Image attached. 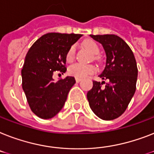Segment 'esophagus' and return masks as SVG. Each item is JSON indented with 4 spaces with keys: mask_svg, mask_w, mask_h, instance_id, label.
<instances>
[{
    "mask_svg": "<svg viewBox=\"0 0 154 154\" xmlns=\"http://www.w3.org/2000/svg\"><path fill=\"white\" fill-rule=\"evenodd\" d=\"M81 81V78H77V77H76V81H77V83H78V82H80Z\"/></svg>",
    "mask_w": 154,
    "mask_h": 154,
    "instance_id": "esophagus-1",
    "label": "esophagus"
}]
</instances>
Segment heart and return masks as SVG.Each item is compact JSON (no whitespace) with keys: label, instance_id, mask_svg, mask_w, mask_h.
<instances>
[{"label":"heart","instance_id":"heart-1","mask_svg":"<svg viewBox=\"0 0 154 154\" xmlns=\"http://www.w3.org/2000/svg\"><path fill=\"white\" fill-rule=\"evenodd\" d=\"M84 47L88 51H90L92 54H98L100 53V48L94 41L90 40V39L85 40L84 42ZM75 53H76V46L73 45L69 49L68 52L66 54V61L68 62H73L75 57ZM96 69H97L93 65L76 63L69 68V73L77 78H85L88 75L94 73L96 72Z\"/></svg>","mask_w":154,"mask_h":154}]
</instances>
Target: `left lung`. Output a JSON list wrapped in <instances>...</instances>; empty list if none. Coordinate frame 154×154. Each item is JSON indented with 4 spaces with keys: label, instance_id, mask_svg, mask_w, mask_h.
<instances>
[{
    "label": "left lung",
    "instance_id": "obj_1",
    "mask_svg": "<svg viewBox=\"0 0 154 154\" xmlns=\"http://www.w3.org/2000/svg\"><path fill=\"white\" fill-rule=\"evenodd\" d=\"M105 51L106 66L99 77L105 81H93L87 93L89 106L99 118L112 120L126 111L136 90L138 68L134 55L122 38L116 35H90ZM103 83L106 84L102 87Z\"/></svg>",
    "mask_w": 154,
    "mask_h": 154
}]
</instances>
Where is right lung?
Segmentation results:
<instances>
[{
	"label": "right lung",
	"mask_w": 154,
	"mask_h": 154,
	"mask_svg": "<svg viewBox=\"0 0 154 154\" xmlns=\"http://www.w3.org/2000/svg\"><path fill=\"white\" fill-rule=\"evenodd\" d=\"M82 35L47 33L36 40L25 57L22 87L31 110L41 119L53 118L62 110L73 77L54 81L55 72L66 73V54Z\"/></svg>",
	"instance_id": "right-lung-1"
}]
</instances>
